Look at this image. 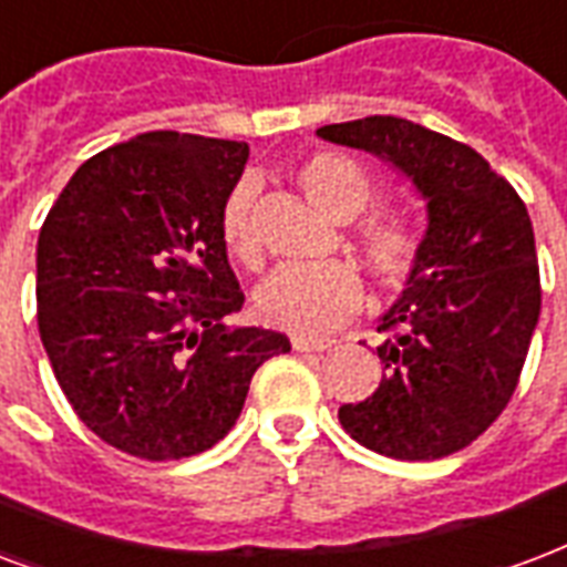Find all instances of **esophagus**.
Instances as JSON below:
<instances>
[{"instance_id": "34e87169", "label": "esophagus", "mask_w": 567, "mask_h": 567, "mask_svg": "<svg viewBox=\"0 0 567 567\" xmlns=\"http://www.w3.org/2000/svg\"><path fill=\"white\" fill-rule=\"evenodd\" d=\"M334 347V340L329 338H292V349L296 352H326V349Z\"/></svg>"}]
</instances>
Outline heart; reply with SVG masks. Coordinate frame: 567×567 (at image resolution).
Masks as SVG:
<instances>
[{"instance_id": "1", "label": "heart", "mask_w": 567, "mask_h": 567, "mask_svg": "<svg viewBox=\"0 0 567 567\" xmlns=\"http://www.w3.org/2000/svg\"><path fill=\"white\" fill-rule=\"evenodd\" d=\"M299 187L313 206L334 220L359 218L377 199V187L364 169L347 155L322 152L299 167ZM257 197L254 178H241L229 190L220 212V236L229 254L259 266V241L250 227V208ZM419 233L398 218L370 220L359 229V250L368 262L370 275L382 287H400L410 278L419 259ZM361 305V278L355 266L343 259L326 262H289L278 266L254 292V308L259 319L275 329L296 334H322L340 326Z\"/></svg>"}]
</instances>
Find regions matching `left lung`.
<instances>
[{"instance_id":"left-lung-1","label":"left lung","mask_w":567,"mask_h":567,"mask_svg":"<svg viewBox=\"0 0 567 567\" xmlns=\"http://www.w3.org/2000/svg\"><path fill=\"white\" fill-rule=\"evenodd\" d=\"M317 137L361 148L406 178L427 227L403 292L380 317L382 382L338 419L364 449L436 461L499 419L542 313L535 236L523 199L457 140L410 118L368 116Z\"/></svg>"}]
</instances>
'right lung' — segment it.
Listing matches in <instances>:
<instances>
[{"mask_svg": "<svg viewBox=\"0 0 567 567\" xmlns=\"http://www.w3.org/2000/svg\"><path fill=\"white\" fill-rule=\"evenodd\" d=\"M248 143L148 131L76 169L38 236V331L80 421L143 461L212 449L280 331L229 326L245 296L220 212Z\"/></svg>", "mask_w": 567, "mask_h": 567, "instance_id": "right-lung-1", "label": "right lung"}]
</instances>
